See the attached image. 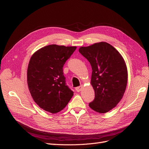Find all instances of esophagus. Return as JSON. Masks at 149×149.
<instances>
[{"instance_id":"obj_1","label":"esophagus","mask_w":149,"mask_h":149,"mask_svg":"<svg viewBox=\"0 0 149 149\" xmlns=\"http://www.w3.org/2000/svg\"><path fill=\"white\" fill-rule=\"evenodd\" d=\"M83 85H81V86H79V87H77L76 88H75V90L77 91V92H80L81 91V89H82V88H83Z\"/></svg>"}]
</instances>
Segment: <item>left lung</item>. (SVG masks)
<instances>
[{"instance_id":"8db88e82","label":"left lung","mask_w":149,"mask_h":149,"mask_svg":"<svg viewBox=\"0 0 149 149\" xmlns=\"http://www.w3.org/2000/svg\"><path fill=\"white\" fill-rule=\"evenodd\" d=\"M79 51L89 61L92 69L91 84L95 99L89 106L97 112L106 113L118 104L126 91L128 77L126 62L120 53L106 42L81 46Z\"/></svg>"}]
</instances>
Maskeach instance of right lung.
Returning <instances> with one entry per match:
<instances>
[{"label":"right lung","instance_id":"1","mask_svg":"<svg viewBox=\"0 0 149 149\" xmlns=\"http://www.w3.org/2000/svg\"><path fill=\"white\" fill-rule=\"evenodd\" d=\"M76 46L50 45L36 51L27 70L28 89L34 101L44 111L56 113L74 95L66 85L63 67Z\"/></svg>","mask_w":149,"mask_h":149}]
</instances>
